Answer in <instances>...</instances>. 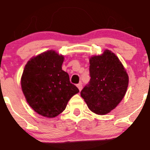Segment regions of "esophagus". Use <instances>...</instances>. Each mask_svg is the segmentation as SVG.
Returning a JSON list of instances; mask_svg holds the SVG:
<instances>
[{
  "label": "esophagus",
  "instance_id": "obj_1",
  "mask_svg": "<svg viewBox=\"0 0 150 150\" xmlns=\"http://www.w3.org/2000/svg\"><path fill=\"white\" fill-rule=\"evenodd\" d=\"M77 87H78V89H79V91H81V89H82V84L81 83H78V85H77Z\"/></svg>",
  "mask_w": 150,
  "mask_h": 150
}]
</instances>
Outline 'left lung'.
Returning a JSON list of instances; mask_svg holds the SVG:
<instances>
[{"label":"left lung","instance_id":"left-lung-1","mask_svg":"<svg viewBox=\"0 0 150 150\" xmlns=\"http://www.w3.org/2000/svg\"><path fill=\"white\" fill-rule=\"evenodd\" d=\"M89 83L81 91L88 108L99 115L108 114L124 98L129 77L119 58L110 50L89 59Z\"/></svg>","mask_w":150,"mask_h":150}]
</instances>
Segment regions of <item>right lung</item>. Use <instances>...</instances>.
Instances as JSON below:
<instances>
[{
  "label": "right lung",
  "mask_w": 150,
  "mask_h": 150,
  "mask_svg": "<svg viewBox=\"0 0 150 150\" xmlns=\"http://www.w3.org/2000/svg\"><path fill=\"white\" fill-rule=\"evenodd\" d=\"M64 58L50 50L31 58L21 77L22 91L34 111L53 118L66 108L71 97L79 92L62 70Z\"/></svg>",
  "instance_id": "1"
}]
</instances>
